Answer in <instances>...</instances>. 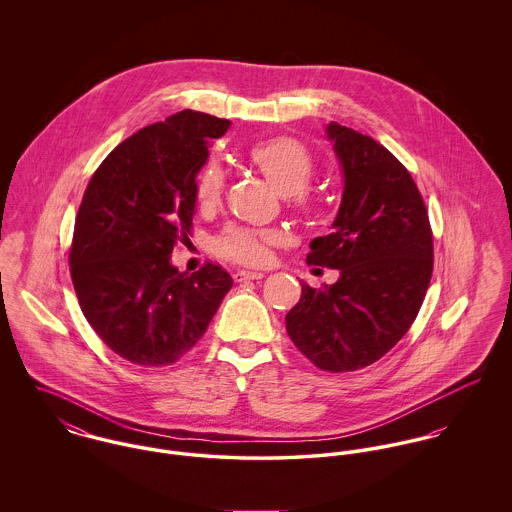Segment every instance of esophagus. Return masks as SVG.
Listing matches in <instances>:
<instances>
[{"label":"esophagus","instance_id":"esophagus-1","mask_svg":"<svg viewBox=\"0 0 512 512\" xmlns=\"http://www.w3.org/2000/svg\"><path fill=\"white\" fill-rule=\"evenodd\" d=\"M264 274L262 272H248V270H238L234 274V282H246V280H262Z\"/></svg>","mask_w":512,"mask_h":512}]
</instances>
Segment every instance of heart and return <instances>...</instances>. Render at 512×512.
Segmentation results:
<instances>
[{"mask_svg":"<svg viewBox=\"0 0 512 512\" xmlns=\"http://www.w3.org/2000/svg\"><path fill=\"white\" fill-rule=\"evenodd\" d=\"M250 161L264 173V177L286 195L288 203L303 217H313L321 211V199L307 189L313 181L317 163L311 151L299 140L278 136L258 142L248 151ZM224 189V171L217 159H209L195 183L197 201L203 209H211L220 201ZM278 242L276 232L254 230L248 226H228L213 242L215 252L232 262L260 266L270 258V246Z\"/></svg>","mask_w":512,"mask_h":512,"instance_id":"1","label":"heart"}]
</instances>
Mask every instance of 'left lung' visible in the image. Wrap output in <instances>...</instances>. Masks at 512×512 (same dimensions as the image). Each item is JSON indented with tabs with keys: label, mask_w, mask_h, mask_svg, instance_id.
I'll return each mask as SVG.
<instances>
[{
	"label": "left lung",
	"mask_w": 512,
	"mask_h": 512,
	"mask_svg": "<svg viewBox=\"0 0 512 512\" xmlns=\"http://www.w3.org/2000/svg\"><path fill=\"white\" fill-rule=\"evenodd\" d=\"M345 173L333 232L315 238L309 266L339 270L325 288L301 284L286 329L319 370L351 372L382 359L412 327L434 272V234L410 171L357 130L331 122Z\"/></svg>",
	"instance_id": "1"
}]
</instances>
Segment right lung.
Listing matches in <instances>:
<instances>
[{
    "label": "right lung",
    "instance_id": "obj_1",
    "mask_svg": "<svg viewBox=\"0 0 512 512\" xmlns=\"http://www.w3.org/2000/svg\"><path fill=\"white\" fill-rule=\"evenodd\" d=\"M230 122L183 110L142 128L94 171L69 250L78 305L108 349L138 366L175 365L205 335L232 278L207 262L171 266L189 240L195 177Z\"/></svg>",
    "mask_w": 512,
    "mask_h": 512
}]
</instances>
